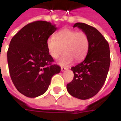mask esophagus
<instances>
[{
    "instance_id": "34e87169",
    "label": "esophagus",
    "mask_w": 121,
    "mask_h": 121,
    "mask_svg": "<svg viewBox=\"0 0 121 121\" xmlns=\"http://www.w3.org/2000/svg\"><path fill=\"white\" fill-rule=\"evenodd\" d=\"M67 70H68V68H66V67H61V72H65V71Z\"/></svg>"
}]
</instances>
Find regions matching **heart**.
Here are the masks:
<instances>
[{
    "label": "heart",
    "instance_id": "b5f03b06",
    "mask_svg": "<svg viewBox=\"0 0 121 121\" xmlns=\"http://www.w3.org/2000/svg\"><path fill=\"white\" fill-rule=\"evenodd\" d=\"M89 38L83 31L77 32L73 29L65 28L56 33L55 38L47 39L46 46L49 55L53 58L57 59L65 53L59 60L61 66H68L76 61H80L86 57L89 49Z\"/></svg>",
    "mask_w": 121,
    "mask_h": 121
}]
</instances>
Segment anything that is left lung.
I'll return each instance as SVG.
<instances>
[{
    "label": "left lung",
    "mask_w": 121,
    "mask_h": 121,
    "mask_svg": "<svg viewBox=\"0 0 121 121\" xmlns=\"http://www.w3.org/2000/svg\"><path fill=\"white\" fill-rule=\"evenodd\" d=\"M75 27L87 35L90 45L84 60L71 68L74 77L66 88L73 97L85 100L95 95L105 83L111 63L110 49L108 42L95 27L82 22L75 24Z\"/></svg>",
    "instance_id": "left-lung-1"
}]
</instances>
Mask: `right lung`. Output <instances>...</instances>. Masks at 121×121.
Returning a JSON list of instances; mask_svg holds the SVG:
<instances>
[{
  "label": "right lung",
  "mask_w": 121,
  "mask_h": 121,
  "mask_svg": "<svg viewBox=\"0 0 121 121\" xmlns=\"http://www.w3.org/2000/svg\"><path fill=\"white\" fill-rule=\"evenodd\" d=\"M57 29L43 21L28 24L10 42L7 62L10 78L17 90L27 97L41 95L48 90L51 78L60 66L53 64L46 41Z\"/></svg>",
  "instance_id": "obj_1"
}]
</instances>
